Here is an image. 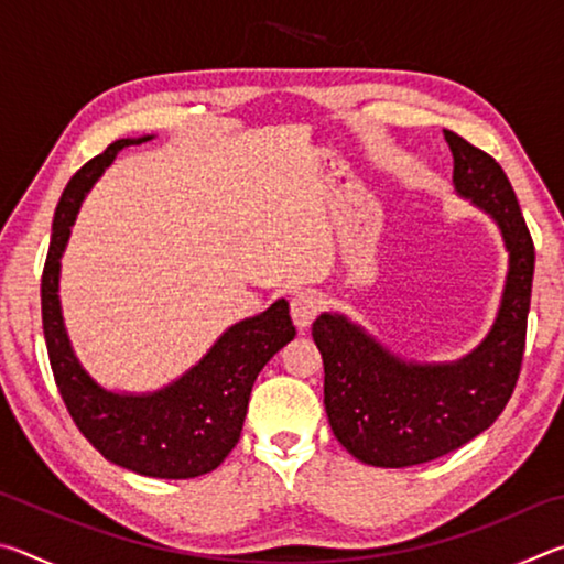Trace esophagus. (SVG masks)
<instances>
[{
  "label": "esophagus",
  "instance_id": "esophagus-1",
  "mask_svg": "<svg viewBox=\"0 0 564 564\" xmlns=\"http://www.w3.org/2000/svg\"><path fill=\"white\" fill-rule=\"evenodd\" d=\"M321 313V295L316 291H301L291 299V318L301 330L308 328Z\"/></svg>",
  "mask_w": 564,
  "mask_h": 564
}]
</instances>
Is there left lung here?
Returning <instances> with one entry per match:
<instances>
[{"label": "left lung", "mask_w": 564, "mask_h": 564, "mask_svg": "<svg viewBox=\"0 0 564 564\" xmlns=\"http://www.w3.org/2000/svg\"><path fill=\"white\" fill-rule=\"evenodd\" d=\"M455 194L502 234L508 275L488 336L451 362L405 360L343 313H321L313 340L323 356V403L333 435L360 463L410 467L457 451L498 420L518 383L528 333L534 246L502 166L443 131Z\"/></svg>", "instance_id": "1"}]
</instances>
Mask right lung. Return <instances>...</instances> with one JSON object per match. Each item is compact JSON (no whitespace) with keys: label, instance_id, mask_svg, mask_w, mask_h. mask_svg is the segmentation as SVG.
<instances>
[{"label":"right lung","instance_id":"right-lung-1","mask_svg":"<svg viewBox=\"0 0 564 564\" xmlns=\"http://www.w3.org/2000/svg\"><path fill=\"white\" fill-rule=\"evenodd\" d=\"M154 137L119 139L84 164L66 184L52 224L42 275V323L56 388L82 435L109 463L164 480L216 470L241 437L256 378L295 336L289 301L279 299L253 318L226 328L184 376L151 393H117L99 386L72 348L59 301L62 256L84 196L123 147Z\"/></svg>","mask_w":564,"mask_h":564}]
</instances>
